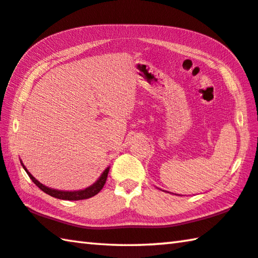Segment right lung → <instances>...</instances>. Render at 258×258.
<instances>
[{
	"label": "right lung",
	"mask_w": 258,
	"mask_h": 258,
	"mask_svg": "<svg viewBox=\"0 0 258 258\" xmlns=\"http://www.w3.org/2000/svg\"><path fill=\"white\" fill-rule=\"evenodd\" d=\"M23 167L25 168L26 173L28 174L30 180H32L35 183V184L40 187L42 191H44L45 194L50 195L51 197H54V198H58V199H63V200H83V199H87V198L93 197V196H95L97 194H99L100 191H101V189L104 185V183H106V181H107L108 173H109V167H108V168L104 169L102 175L100 176L99 180L95 182L93 185L86 187V189H84V190H80V191H59V190L50 189V187L43 185L42 183L38 182L36 178H35L32 175V174H30L27 171V169H26L24 165H23Z\"/></svg>",
	"instance_id": "add662e5"
}]
</instances>
